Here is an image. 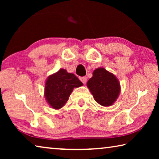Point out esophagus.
Returning <instances> with one entry per match:
<instances>
[{"label": "esophagus", "instance_id": "1", "mask_svg": "<svg viewBox=\"0 0 159 159\" xmlns=\"http://www.w3.org/2000/svg\"><path fill=\"white\" fill-rule=\"evenodd\" d=\"M80 81H81L83 83V84H85V83L87 82V78H86L85 76L80 77Z\"/></svg>", "mask_w": 159, "mask_h": 159}]
</instances>
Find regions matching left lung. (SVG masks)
<instances>
[{
    "instance_id": "left-lung-1",
    "label": "left lung",
    "mask_w": 159,
    "mask_h": 159,
    "mask_svg": "<svg viewBox=\"0 0 159 159\" xmlns=\"http://www.w3.org/2000/svg\"><path fill=\"white\" fill-rule=\"evenodd\" d=\"M87 87L95 100L104 107L111 106L120 92V83L117 78L103 67L94 70L93 77L87 83Z\"/></svg>"
}]
</instances>
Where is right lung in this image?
Segmentation results:
<instances>
[{
  "mask_svg": "<svg viewBox=\"0 0 159 159\" xmlns=\"http://www.w3.org/2000/svg\"><path fill=\"white\" fill-rule=\"evenodd\" d=\"M83 84L74 74L60 69L45 81L44 95L48 104L55 109H60L65 105L74 88Z\"/></svg>",
  "mask_w": 159,
  "mask_h": 159,
  "instance_id": "right-lung-1",
  "label": "right lung"
}]
</instances>
